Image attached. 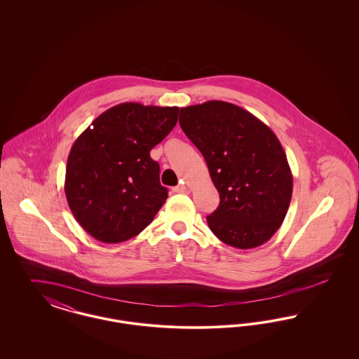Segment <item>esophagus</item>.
<instances>
[{
  "instance_id": "esophagus-1",
  "label": "esophagus",
  "mask_w": 359,
  "mask_h": 359,
  "mask_svg": "<svg viewBox=\"0 0 359 359\" xmlns=\"http://www.w3.org/2000/svg\"><path fill=\"white\" fill-rule=\"evenodd\" d=\"M172 191H173L175 194H188V192H189L188 187L183 186V184H179V186L172 188Z\"/></svg>"
}]
</instances>
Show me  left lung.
Wrapping results in <instances>:
<instances>
[{
  "instance_id": "1",
  "label": "left lung",
  "mask_w": 359,
  "mask_h": 359,
  "mask_svg": "<svg viewBox=\"0 0 359 359\" xmlns=\"http://www.w3.org/2000/svg\"><path fill=\"white\" fill-rule=\"evenodd\" d=\"M179 123L205 157L219 192L210 230L237 249L272 238L292 198V172L272 129L233 103L208 101L180 109Z\"/></svg>"
}]
</instances>
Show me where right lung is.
<instances>
[{"instance_id": "add662e5", "label": "right lung", "mask_w": 359, "mask_h": 359, "mask_svg": "<svg viewBox=\"0 0 359 359\" xmlns=\"http://www.w3.org/2000/svg\"><path fill=\"white\" fill-rule=\"evenodd\" d=\"M179 107L120 103L91 122L74 142L65 191L86 231L104 243L140 234L168 198L151 151L177 122Z\"/></svg>"}]
</instances>
